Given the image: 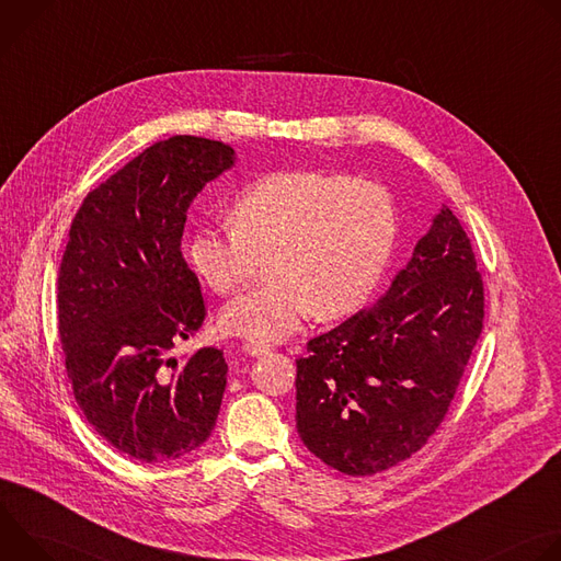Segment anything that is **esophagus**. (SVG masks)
I'll use <instances>...</instances> for the list:
<instances>
[{"mask_svg":"<svg viewBox=\"0 0 561 561\" xmlns=\"http://www.w3.org/2000/svg\"><path fill=\"white\" fill-rule=\"evenodd\" d=\"M244 353L251 355V357H262V355H268L273 353V348L268 344H257V342H249L244 344Z\"/></svg>","mask_w":561,"mask_h":561,"instance_id":"1","label":"esophagus"}]
</instances>
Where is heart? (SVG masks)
Returning <instances> with one entry per match:
<instances>
[{
	"label": "heart",
	"instance_id": "b5f03b06",
	"mask_svg": "<svg viewBox=\"0 0 561 561\" xmlns=\"http://www.w3.org/2000/svg\"><path fill=\"white\" fill-rule=\"evenodd\" d=\"M232 228L197 226L186 260L219 295L242 288L264 257L268 275L219 312L226 335L279 342L314 312L337 322L379 286L397 239V206L373 180L293 169L257 178L228 208Z\"/></svg>",
	"mask_w": 561,
	"mask_h": 561
}]
</instances>
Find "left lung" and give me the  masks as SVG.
Listing matches in <instances>:
<instances>
[{
    "instance_id": "1",
    "label": "left lung",
    "mask_w": 561,
    "mask_h": 561,
    "mask_svg": "<svg viewBox=\"0 0 561 561\" xmlns=\"http://www.w3.org/2000/svg\"><path fill=\"white\" fill-rule=\"evenodd\" d=\"M484 327V282L448 206L386 295L308 342L297 433L340 472L397 466L439 428Z\"/></svg>"
}]
</instances>
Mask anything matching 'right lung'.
I'll return each instance as SVG.
<instances>
[{
  "mask_svg": "<svg viewBox=\"0 0 561 561\" xmlns=\"http://www.w3.org/2000/svg\"><path fill=\"white\" fill-rule=\"evenodd\" d=\"M232 164L234 150L215 139L157 141L91 191L70 224L57 277L66 373L98 435L146 463L199 448L219 415L224 353L178 362L171 348L206 317L182 255L186 210Z\"/></svg>",
  "mask_w": 561,
  "mask_h": 561,
  "instance_id": "1",
  "label": "right lung"
}]
</instances>
